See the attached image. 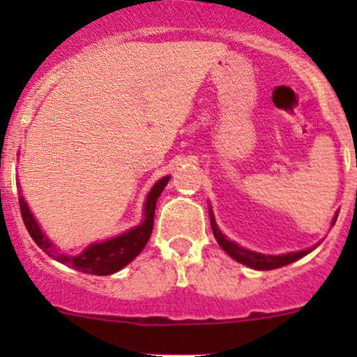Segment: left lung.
Wrapping results in <instances>:
<instances>
[{
    "label": "left lung",
    "mask_w": 357,
    "mask_h": 357,
    "mask_svg": "<svg viewBox=\"0 0 357 357\" xmlns=\"http://www.w3.org/2000/svg\"><path fill=\"white\" fill-rule=\"evenodd\" d=\"M208 214H211L212 233H214L215 240H218V243L221 245L222 250H225L231 259L238 261L240 264H245L252 269H259V271H269V269L282 268V266H287V264H290V262L297 261V259L304 257V255L309 254L312 248H316V245H314V247L307 248V250L291 252V254H283V255L259 254V252L248 250V248L240 247L238 243H235V242H231V240L226 238V236L221 233V229L218 228V225H215V219H214V214H212V211H208ZM337 215L338 214H335L332 225H335V221H337Z\"/></svg>",
    "instance_id": "obj_1"
}]
</instances>
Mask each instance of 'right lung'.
<instances>
[{"mask_svg":"<svg viewBox=\"0 0 357 357\" xmlns=\"http://www.w3.org/2000/svg\"><path fill=\"white\" fill-rule=\"evenodd\" d=\"M167 181L169 176H165V178L158 179L155 185H153V188L150 190L145 202V218H143L142 225L135 226V228L122 233V235L105 240V242L91 243V245L86 247L79 255L63 254V252H60L59 248L46 238L45 233L41 231L39 225L36 222L34 215L29 211L27 202L24 200L22 195L19 197L20 212H22L24 225L27 228L29 235L32 236V240L38 243V247L43 252H46L50 257L62 262V264L68 266V268L77 269L81 273H88V275H114L119 269L128 266L145 248L153 229V215H155L157 199L162 193V190L165 188Z\"/></svg>","mask_w":357,"mask_h":357,"instance_id":"add662e5","label":"right lung"}]
</instances>
